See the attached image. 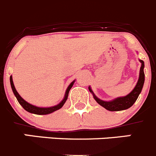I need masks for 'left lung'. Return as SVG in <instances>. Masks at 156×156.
<instances>
[{"instance_id":"1","label":"left lung","mask_w":156,"mask_h":156,"mask_svg":"<svg viewBox=\"0 0 156 156\" xmlns=\"http://www.w3.org/2000/svg\"><path fill=\"white\" fill-rule=\"evenodd\" d=\"M139 62L141 64L139 71V76H138V82H137L135 88L131 90V93H129L128 95L125 96V97H119V98H117L111 101H106L98 98L93 92L90 87H89V90L93 94L94 100L101 106L110 111H123V110H126L131 108L138 99V96L141 94V90L143 88L144 83H145V73H144L145 63H144V61L141 59H139Z\"/></svg>"}]
</instances>
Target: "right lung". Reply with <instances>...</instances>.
I'll return each mask as SVG.
<instances>
[{"label": "right lung", "mask_w": 156, "mask_h": 156, "mask_svg": "<svg viewBox=\"0 0 156 156\" xmlns=\"http://www.w3.org/2000/svg\"><path fill=\"white\" fill-rule=\"evenodd\" d=\"M75 81L76 80H73L70 84H69V87H67L63 99H62V101H61L60 103H58L57 105H55V106L48 107V108H42V107H37V106H35V105H32V104H29V103L27 102L26 101H25V100L23 99L21 96H20V94L18 93V91L16 90V89H15V85H14V83H13L12 76H10V83H11V89H12V91H13V93H14V94H15V96L16 97L18 103H19L21 106H22V108H24L25 111H28V112L31 113V114H38V115H44V114H51V113L54 112V111H57V110L60 109V108L64 105V104L66 103V101L67 98H68L69 92L70 89L72 88L73 86Z\"/></svg>", "instance_id": "right-lung-1"}]
</instances>
